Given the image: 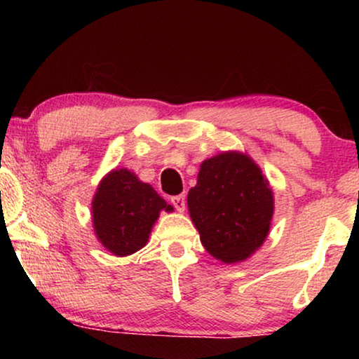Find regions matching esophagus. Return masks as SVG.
<instances>
[{"label":"esophagus","instance_id":"34e87169","mask_svg":"<svg viewBox=\"0 0 359 359\" xmlns=\"http://www.w3.org/2000/svg\"><path fill=\"white\" fill-rule=\"evenodd\" d=\"M171 204L175 205V209L178 210V212H184V209H186V198H184V194L173 196V198H171Z\"/></svg>","mask_w":359,"mask_h":359}]
</instances>
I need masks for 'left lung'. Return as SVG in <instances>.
I'll list each match as a JSON object with an SVG mask.
<instances>
[{
    "label": "left lung",
    "mask_w": 359,
    "mask_h": 359,
    "mask_svg": "<svg viewBox=\"0 0 359 359\" xmlns=\"http://www.w3.org/2000/svg\"><path fill=\"white\" fill-rule=\"evenodd\" d=\"M188 209L208 253L233 264L248 259L266 240L274 194L252 156L229 150L201 163Z\"/></svg>",
    "instance_id": "8db88e82"
}]
</instances>
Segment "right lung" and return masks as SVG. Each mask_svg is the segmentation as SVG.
<instances>
[{
	"label": "right lung",
	"instance_id": "add662e5",
	"mask_svg": "<svg viewBox=\"0 0 359 359\" xmlns=\"http://www.w3.org/2000/svg\"><path fill=\"white\" fill-rule=\"evenodd\" d=\"M161 210L173 212V205L134 171L116 168L100 181L93 196V229L107 252L129 257L149 242Z\"/></svg>",
	"mask_w": 359,
	"mask_h": 359
}]
</instances>
